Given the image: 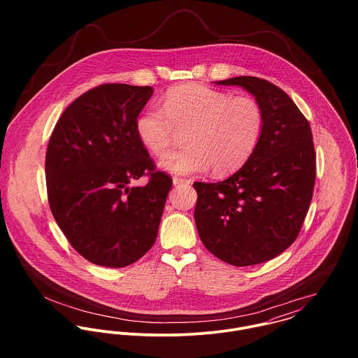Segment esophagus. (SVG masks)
<instances>
[{
  "mask_svg": "<svg viewBox=\"0 0 358 358\" xmlns=\"http://www.w3.org/2000/svg\"><path fill=\"white\" fill-rule=\"evenodd\" d=\"M172 182H173V185L176 186V185H190V180L189 179H182V178H173L172 179Z\"/></svg>",
  "mask_w": 358,
  "mask_h": 358,
  "instance_id": "34e87169",
  "label": "esophagus"
}]
</instances>
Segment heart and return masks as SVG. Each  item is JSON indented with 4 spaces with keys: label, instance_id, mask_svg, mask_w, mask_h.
Masks as SVG:
<instances>
[{
    "label": "heart",
    "instance_id": "obj_1",
    "mask_svg": "<svg viewBox=\"0 0 358 358\" xmlns=\"http://www.w3.org/2000/svg\"><path fill=\"white\" fill-rule=\"evenodd\" d=\"M162 108L149 107L136 121L141 142L155 155L165 153L176 128L185 129L187 146L165 154L158 165L175 175L205 172L227 173L244 165L255 152L264 125V114L252 96L192 84L169 90Z\"/></svg>",
    "mask_w": 358,
    "mask_h": 358
}]
</instances>
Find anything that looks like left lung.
<instances>
[{
    "label": "left lung",
    "mask_w": 358,
    "mask_h": 358,
    "mask_svg": "<svg viewBox=\"0 0 358 358\" xmlns=\"http://www.w3.org/2000/svg\"><path fill=\"white\" fill-rule=\"evenodd\" d=\"M262 106L264 125L250 159L223 182H194L196 226L205 248L244 267L282 254L299 236L315 182L311 128L294 101L257 77H234Z\"/></svg>",
    "instance_id": "1"
}]
</instances>
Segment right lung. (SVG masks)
Here are the masks:
<instances>
[{
	"label": "right lung",
	"instance_id": "obj_1",
	"mask_svg": "<svg viewBox=\"0 0 358 358\" xmlns=\"http://www.w3.org/2000/svg\"><path fill=\"white\" fill-rule=\"evenodd\" d=\"M152 87L103 84L60 115L45 155L52 215L70 245L91 263L125 267L155 243L172 179L157 171L135 121ZM142 176L143 188L129 185Z\"/></svg>",
	"mask_w": 358,
	"mask_h": 358
}]
</instances>
